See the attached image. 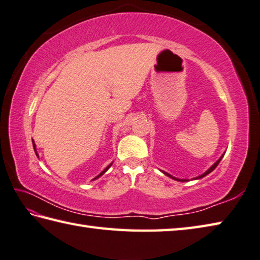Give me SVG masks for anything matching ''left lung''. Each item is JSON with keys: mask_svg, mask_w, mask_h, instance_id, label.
Instances as JSON below:
<instances>
[{"mask_svg": "<svg viewBox=\"0 0 260 260\" xmlns=\"http://www.w3.org/2000/svg\"><path fill=\"white\" fill-rule=\"evenodd\" d=\"M222 157H223V155L220 157V159H218L216 162H215V164L214 165H213L211 168H210V169H208L206 172H204V174H203V175H201V176H198V177H196V178H194V179H201V178H203V177H205V176H207L208 174H211V172L213 171V170H214L215 169V168L217 167V165L218 164H220V161L222 160ZM162 172H164V174L166 175V176H168V177H170V178H172V179H175V180H177V181H188V179H178V178H175V177H172L171 175H169V174H167V172H165V171H162Z\"/></svg>", "mask_w": 260, "mask_h": 260, "instance_id": "8db88e82", "label": "left lung"}]
</instances>
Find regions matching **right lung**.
Here are the masks:
<instances>
[{"instance_id":"1","label":"right lung","mask_w":260,"mask_h":260,"mask_svg":"<svg viewBox=\"0 0 260 260\" xmlns=\"http://www.w3.org/2000/svg\"><path fill=\"white\" fill-rule=\"evenodd\" d=\"M32 145H34V150H35V153H36V155H38V153H37V151H36V144H35V142H34V141H32ZM111 165H113V164H110V165H109L108 167H107V168H106V169H105V170H104L103 172H101V174H100V175H98V176H96L95 178H93V179H96V178H99L100 176H103V175L105 174V172H106L107 170H108V169H109V168L111 167Z\"/></svg>"}]
</instances>
